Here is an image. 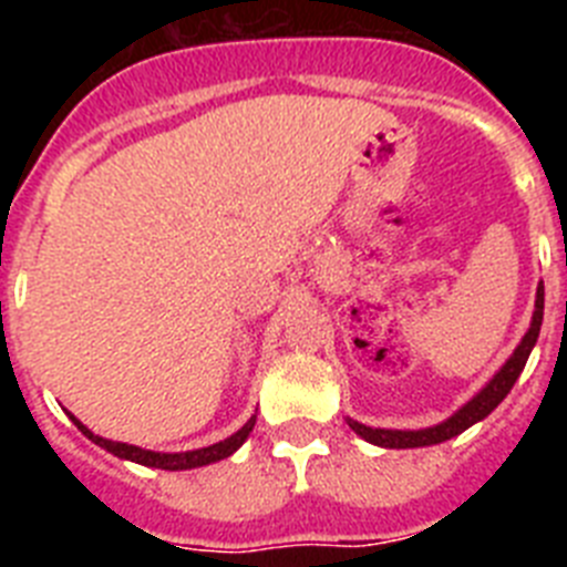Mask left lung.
I'll use <instances>...</instances> for the list:
<instances>
[{"mask_svg":"<svg viewBox=\"0 0 567 567\" xmlns=\"http://www.w3.org/2000/svg\"><path fill=\"white\" fill-rule=\"evenodd\" d=\"M543 309H545V289L539 284L537 289V309H534V320H530V329L525 332L523 343L514 349V354L508 358V363L494 374L488 385H485L483 392L477 394L474 400L460 409L457 414L445 420V423L432 425V429H420V432H398V429H372V425H363L358 420H349V429L354 434L365 440V443H374V445H383V449H417V445H434V443H443V440H452L457 434H463L468 425H474L477 420L488 417L494 409L505 400V394L511 392V385L517 383L519 372L525 369V360H528L530 349L537 343L539 338V327H543Z\"/></svg>","mask_w":567,"mask_h":567,"instance_id":"left-lung-1","label":"left lung"}]
</instances>
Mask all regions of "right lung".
<instances>
[{
    "label": "right lung",
    "instance_id": "right-lung-1",
    "mask_svg": "<svg viewBox=\"0 0 567 567\" xmlns=\"http://www.w3.org/2000/svg\"><path fill=\"white\" fill-rule=\"evenodd\" d=\"M73 423H76L79 429H82V434H87V437L93 440V443L102 445V449H107V452L115 454V457L133 460V463L150 465V468L184 471V468H198V465L218 463V460H224V457H229V454H233V452H238L240 445H244V440L249 437V432H252L255 417H249L247 425H244V429H238V432H235L233 437L221 440V443H215V445H207V449H195V452H182V454L147 452V449H138V445L113 443V440H104V437H99V434L90 432V429H84V425L79 423L76 417H73Z\"/></svg>",
    "mask_w": 567,
    "mask_h": 567
}]
</instances>
